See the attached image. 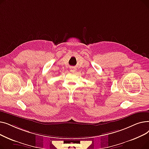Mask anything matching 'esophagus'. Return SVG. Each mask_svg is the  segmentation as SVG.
I'll list each match as a JSON object with an SVG mask.
<instances>
[{
  "instance_id": "esophagus-1",
  "label": "esophagus",
  "mask_w": 149,
  "mask_h": 149,
  "mask_svg": "<svg viewBox=\"0 0 149 149\" xmlns=\"http://www.w3.org/2000/svg\"><path fill=\"white\" fill-rule=\"evenodd\" d=\"M70 72H75L76 71V69L75 68H71L70 69Z\"/></svg>"
}]
</instances>
